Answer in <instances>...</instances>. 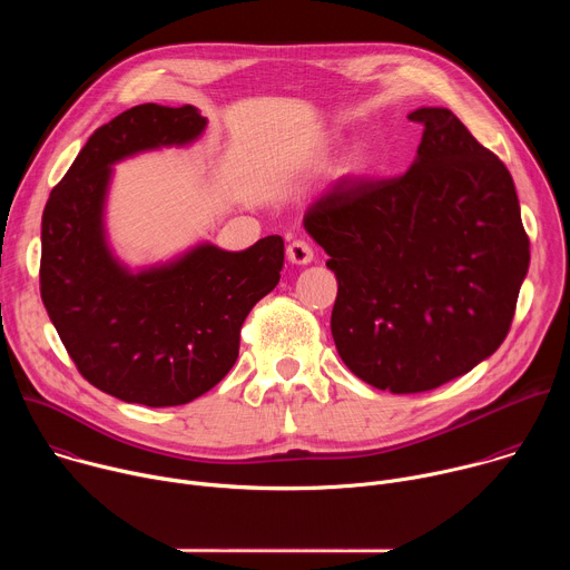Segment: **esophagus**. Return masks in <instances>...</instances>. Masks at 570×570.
<instances>
[{
  "label": "esophagus",
  "instance_id": "34e87169",
  "mask_svg": "<svg viewBox=\"0 0 570 570\" xmlns=\"http://www.w3.org/2000/svg\"><path fill=\"white\" fill-rule=\"evenodd\" d=\"M286 257L295 266H306V264L313 262V248L308 246L306 240H293L291 246L286 248Z\"/></svg>",
  "mask_w": 570,
  "mask_h": 570
}]
</instances>
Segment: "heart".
I'll return each instance as SVG.
<instances>
[{
	"mask_svg": "<svg viewBox=\"0 0 570 570\" xmlns=\"http://www.w3.org/2000/svg\"><path fill=\"white\" fill-rule=\"evenodd\" d=\"M332 144V148H334V139L330 141ZM370 167H372V150H370V146L367 144H354L350 150H347V155H345V161H343V171H345V176H363V174H367L370 171Z\"/></svg>",
	"mask_w": 570,
	"mask_h": 570,
	"instance_id": "1",
	"label": "heart"
}]
</instances>
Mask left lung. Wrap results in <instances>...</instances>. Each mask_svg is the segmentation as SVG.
Listing matches in <instances>:
<instances>
[{
	"label": "left lung",
	"instance_id": "1",
	"mask_svg": "<svg viewBox=\"0 0 570 570\" xmlns=\"http://www.w3.org/2000/svg\"><path fill=\"white\" fill-rule=\"evenodd\" d=\"M424 124L413 165L381 183H338L304 229L338 279L332 336L343 363L392 394L433 390L505 341L530 266L514 180L446 108Z\"/></svg>",
	"mask_w": 570,
	"mask_h": 570
}]
</instances>
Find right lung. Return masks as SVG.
Here are the masks:
<instances>
[{"label":"right lung","mask_w":570,"mask_h":570,"mask_svg":"<svg viewBox=\"0 0 570 570\" xmlns=\"http://www.w3.org/2000/svg\"><path fill=\"white\" fill-rule=\"evenodd\" d=\"M194 106H135L101 126L53 187L42 214L40 293L49 320L95 387L150 409L183 405L236 363L240 324L279 282L284 240L240 253L200 240L185 253L130 268L106 227L119 161L203 137Z\"/></svg>","instance_id":"1"}]
</instances>
